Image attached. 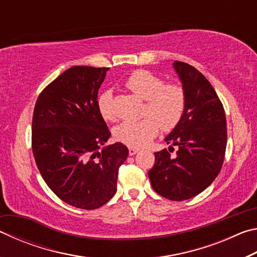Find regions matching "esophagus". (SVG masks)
Here are the masks:
<instances>
[{"label": "esophagus", "instance_id": "esophagus-1", "mask_svg": "<svg viewBox=\"0 0 257 257\" xmlns=\"http://www.w3.org/2000/svg\"><path fill=\"white\" fill-rule=\"evenodd\" d=\"M138 149H135V147H129V155H135L138 153Z\"/></svg>", "mask_w": 257, "mask_h": 257}]
</instances>
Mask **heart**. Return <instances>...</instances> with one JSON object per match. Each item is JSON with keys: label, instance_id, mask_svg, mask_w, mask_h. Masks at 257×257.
<instances>
[{"label": "heart", "instance_id": "obj_1", "mask_svg": "<svg viewBox=\"0 0 257 257\" xmlns=\"http://www.w3.org/2000/svg\"><path fill=\"white\" fill-rule=\"evenodd\" d=\"M129 92L145 101L144 115L141 121H124L114 128V137L132 147L146 145L159 132L170 130L179 123L186 107V93L179 84L164 85L162 78L147 70L133 72L124 81ZM97 108L102 118L114 120L112 95L106 90L97 98Z\"/></svg>", "mask_w": 257, "mask_h": 257}]
</instances>
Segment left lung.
<instances>
[{
    "label": "left lung",
    "instance_id": "1",
    "mask_svg": "<svg viewBox=\"0 0 257 257\" xmlns=\"http://www.w3.org/2000/svg\"><path fill=\"white\" fill-rule=\"evenodd\" d=\"M173 69L186 93L184 115L164 138L171 144L156 152L149 171L153 189L171 201H185L201 194L222 168L227 147V121L214 88L197 69L179 61ZM173 146L177 155L171 157Z\"/></svg>",
    "mask_w": 257,
    "mask_h": 257
}]
</instances>
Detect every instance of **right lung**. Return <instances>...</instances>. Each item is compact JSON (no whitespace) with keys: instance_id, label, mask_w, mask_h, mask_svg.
<instances>
[{"instance_id":"add662e5","label":"right lung","mask_w":257,"mask_h":257,"mask_svg":"<svg viewBox=\"0 0 257 257\" xmlns=\"http://www.w3.org/2000/svg\"><path fill=\"white\" fill-rule=\"evenodd\" d=\"M108 68L76 66L43 90L33 115V153L43 179L71 206L95 210L116 191L119 167L129 151L111 137L97 108Z\"/></svg>"}]
</instances>
